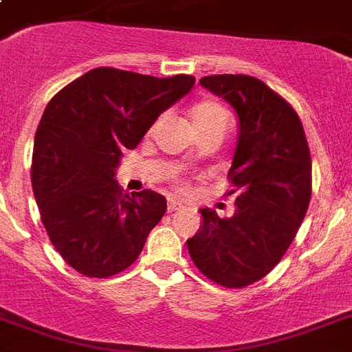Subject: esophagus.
I'll use <instances>...</instances> for the list:
<instances>
[{"label":"esophagus","instance_id":"34e87169","mask_svg":"<svg viewBox=\"0 0 352 352\" xmlns=\"http://www.w3.org/2000/svg\"><path fill=\"white\" fill-rule=\"evenodd\" d=\"M182 204L175 199H168V212H177V210H181Z\"/></svg>","mask_w":352,"mask_h":352}]
</instances>
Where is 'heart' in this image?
<instances>
[{
	"instance_id": "obj_1",
	"label": "heart",
	"mask_w": 352,
	"mask_h": 352,
	"mask_svg": "<svg viewBox=\"0 0 352 352\" xmlns=\"http://www.w3.org/2000/svg\"><path fill=\"white\" fill-rule=\"evenodd\" d=\"M190 118L197 131L214 126H228V115H226L225 107L212 100L199 102L197 106H193L190 111Z\"/></svg>"
}]
</instances>
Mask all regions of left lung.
<instances>
[{"instance_id":"left-lung-1","label":"left lung","mask_w":352,"mask_h":352,"mask_svg":"<svg viewBox=\"0 0 352 352\" xmlns=\"http://www.w3.org/2000/svg\"><path fill=\"white\" fill-rule=\"evenodd\" d=\"M234 107L237 144L228 175L237 193L232 217L201 208L186 241L192 261L223 287L265 278L294 241L311 203V153L296 111L261 80L215 74L199 80Z\"/></svg>"}]
</instances>
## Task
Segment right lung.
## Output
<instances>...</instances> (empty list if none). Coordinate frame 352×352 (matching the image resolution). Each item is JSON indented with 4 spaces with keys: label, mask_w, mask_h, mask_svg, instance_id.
Masks as SVG:
<instances>
[{
    "label": "right lung",
    "mask_w": 352,
    "mask_h": 352,
    "mask_svg": "<svg viewBox=\"0 0 352 352\" xmlns=\"http://www.w3.org/2000/svg\"><path fill=\"white\" fill-rule=\"evenodd\" d=\"M193 76L155 78L93 69L47 104L36 129L32 192L49 239L87 278L126 270L166 212L151 190H120L117 168L160 113L186 96Z\"/></svg>",
    "instance_id": "1"
}]
</instances>
